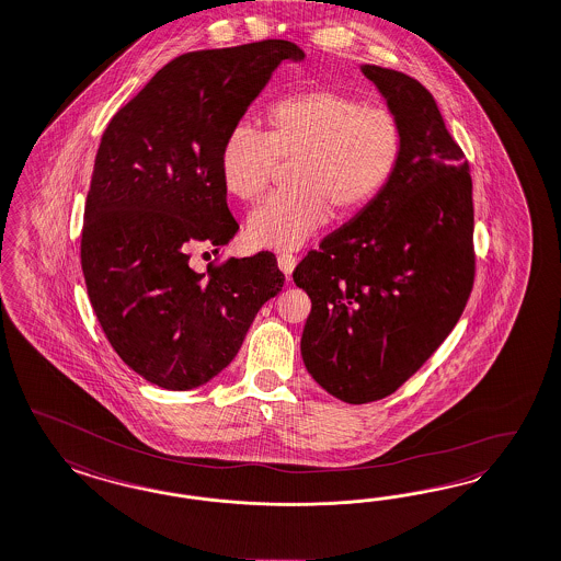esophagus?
Returning <instances> with one entry per match:
<instances>
[{
  "label": "esophagus",
  "instance_id": "1",
  "mask_svg": "<svg viewBox=\"0 0 561 561\" xmlns=\"http://www.w3.org/2000/svg\"><path fill=\"white\" fill-rule=\"evenodd\" d=\"M277 267H279V271H282L286 277H290L291 271L296 267V256H291V254H279V256H277Z\"/></svg>",
  "mask_w": 561,
  "mask_h": 561
}]
</instances>
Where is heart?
Returning <instances> with one entry per match:
<instances>
[{
    "label": "heart",
    "instance_id": "heart-1",
    "mask_svg": "<svg viewBox=\"0 0 561 561\" xmlns=\"http://www.w3.org/2000/svg\"><path fill=\"white\" fill-rule=\"evenodd\" d=\"M404 153L400 119L331 89L298 91L267 110V135L236 126L219 151L226 193L254 201L277 161H291L288 193L271 194L247 217L256 249L298 251L331 217L365 209L383 193Z\"/></svg>",
    "mask_w": 561,
    "mask_h": 561
}]
</instances>
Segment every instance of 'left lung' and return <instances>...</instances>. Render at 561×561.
<instances>
[{"label":"left lung","instance_id":"1","mask_svg":"<svg viewBox=\"0 0 561 561\" xmlns=\"http://www.w3.org/2000/svg\"><path fill=\"white\" fill-rule=\"evenodd\" d=\"M404 130L398 172L375 201L291 277L309 294L300 352L333 398L367 404L393 393L456 328L474 282L472 180L425 87L360 66Z\"/></svg>","mask_w":561,"mask_h":561}]
</instances>
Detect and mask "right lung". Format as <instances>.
Wrapping results in <instances>:
<instances>
[{"label": "right lung", "instance_id": "1", "mask_svg": "<svg viewBox=\"0 0 561 561\" xmlns=\"http://www.w3.org/2000/svg\"><path fill=\"white\" fill-rule=\"evenodd\" d=\"M305 51L267 39L172 59L101 136L80 263L101 329L153 386L186 391L228 367L284 273L270 254L196 273L191 240L228 244L238 224L219 178L226 136L282 61Z\"/></svg>", "mask_w": 561, "mask_h": 561}]
</instances>
